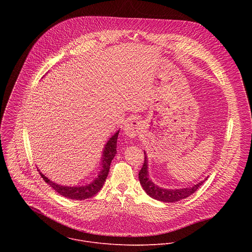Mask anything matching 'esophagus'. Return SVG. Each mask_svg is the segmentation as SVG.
Here are the masks:
<instances>
[{
    "label": "esophagus",
    "mask_w": 252,
    "mask_h": 252,
    "mask_svg": "<svg viewBox=\"0 0 252 252\" xmlns=\"http://www.w3.org/2000/svg\"><path fill=\"white\" fill-rule=\"evenodd\" d=\"M140 130V123L139 121L135 120V119H131L129 120L125 127V131L126 133V135H128L129 137H134L138 131Z\"/></svg>",
    "instance_id": "obj_1"
}]
</instances>
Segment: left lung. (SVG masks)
Segmentation results:
<instances>
[{"mask_svg":"<svg viewBox=\"0 0 252 252\" xmlns=\"http://www.w3.org/2000/svg\"><path fill=\"white\" fill-rule=\"evenodd\" d=\"M139 183L142 186L145 191L153 198L163 201V202H175L181 199L187 198L192 193H194L204 183V181L194 185L192 188L188 189H165L156 186L149 179L148 174V160L145 153V161H143L142 167L138 172Z\"/></svg>","mask_w":252,"mask_h":252,"instance_id":"1","label":"left lung"}]
</instances>
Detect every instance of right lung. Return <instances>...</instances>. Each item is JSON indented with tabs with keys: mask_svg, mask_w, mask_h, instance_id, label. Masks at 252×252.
I'll use <instances>...</instances> for the list:
<instances>
[{
	"mask_svg": "<svg viewBox=\"0 0 252 252\" xmlns=\"http://www.w3.org/2000/svg\"><path fill=\"white\" fill-rule=\"evenodd\" d=\"M118 135H119V131L116 132L110 138V140L106 142L105 148L103 150L101 171L99 172L98 176L95 178V181H94L89 186L81 187V188L80 187H76V188H74V187H62V186H59L57 184H54L53 182L50 181V179H48L44 174H42L40 172L41 176L43 177L44 181L48 185H50V187H52L58 193H60L61 195L64 196L66 198L82 200V199H86V198H90V197L94 196V194H96L98 192V190H100V189L102 188V186L105 182V178H106L107 174H109L111 162H112L113 158H115V156L117 154Z\"/></svg>",
	"mask_w": 252,
	"mask_h": 252,
	"instance_id": "add662e5",
	"label": "right lung"
}]
</instances>
